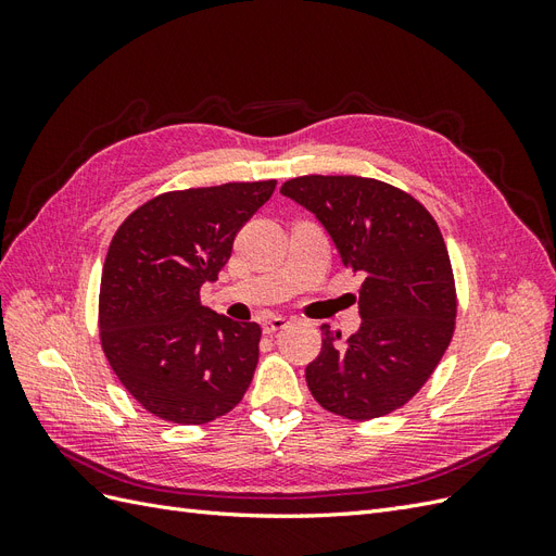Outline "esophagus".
I'll return each mask as SVG.
<instances>
[{"mask_svg":"<svg viewBox=\"0 0 556 556\" xmlns=\"http://www.w3.org/2000/svg\"><path fill=\"white\" fill-rule=\"evenodd\" d=\"M285 327H288V317H282V315H268L264 323H262L264 333H276V331H280Z\"/></svg>","mask_w":556,"mask_h":556,"instance_id":"esophagus-1","label":"esophagus"}]
</instances>
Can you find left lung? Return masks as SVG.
<instances>
[{"instance_id":"1","label":"left lung","mask_w":556,"mask_h":556,"mask_svg":"<svg viewBox=\"0 0 556 556\" xmlns=\"http://www.w3.org/2000/svg\"><path fill=\"white\" fill-rule=\"evenodd\" d=\"M280 192L315 213L357 271L359 329L323 325L306 382L325 410L348 419L392 413L422 390L452 341L457 290L443 233L419 201L362 176H299Z\"/></svg>"}]
</instances>
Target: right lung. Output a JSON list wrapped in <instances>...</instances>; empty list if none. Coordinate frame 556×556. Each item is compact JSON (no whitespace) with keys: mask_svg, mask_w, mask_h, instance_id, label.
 <instances>
[{"mask_svg":"<svg viewBox=\"0 0 556 556\" xmlns=\"http://www.w3.org/2000/svg\"><path fill=\"white\" fill-rule=\"evenodd\" d=\"M276 180L157 194L127 215L109 245L99 288V339L117 380L174 425H206L243 399L260 359L257 323L201 306L241 227Z\"/></svg>","mask_w":556,"mask_h":556,"instance_id":"add662e5","label":"right lung"}]
</instances>
